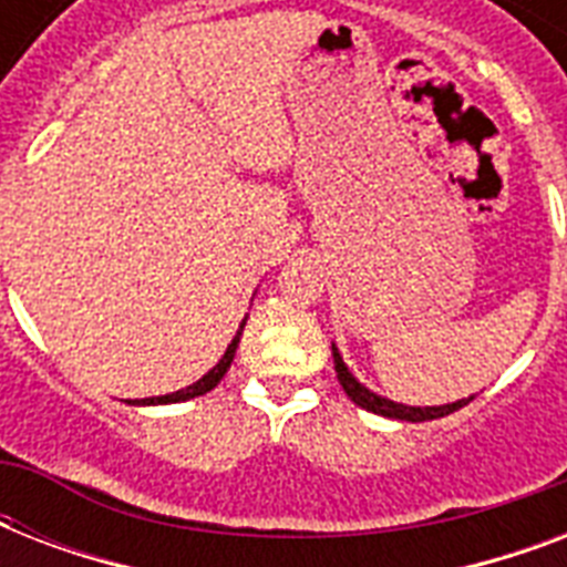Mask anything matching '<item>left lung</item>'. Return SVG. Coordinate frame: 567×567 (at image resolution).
<instances>
[{"mask_svg":"<svg viewBox=\"0 0 567 567\" xmlns=\"http://www.w3.org/2000/svg\"><path fill=\"white\" fill-rule=\"evenodd\" d=\"M332 359H336V373H338V382L341 388L347 391V396L353 400L355 405H362L368 412L373 414H382V417H394V421H412V423H421V421H435V417H444V414L456 412L462 405H467L474 396H467V400H456V403H447V405H405V403H394V400H388V396H379L373 394L371 388H364L359 379L353 377V371L347 368L341 353H338V347L332 344Z\"/></svg>","mask_w":567,"mask_h":567,"instance_id":"left-lung-1","label":"left lung"}]
</instances>
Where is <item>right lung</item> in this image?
Wrapping results in <instances>:
<instances>
[{
    "instance_id": "1",
    "label": "right lung",
    "mask_w": 567,
    "mask_h": 567,
    "mask_svg": "<svg viewBox=\"0 0 567 567\" xmlns=\"http://www.w3.org/2000/svg\"><path fill=\"white\" fill-rule=\"evenodd\" d=\"M244 323H247V318H244ZM244 323H240L238 336L231 338V344L226 347V353H223V359L217 364H214L212 371L205 373L203 379H196L194 385L182 388V391H173V394H162V396H146V400H132V405H167V403H182V400H194V396H203L208 394L217 382H220L223 377H226V371L231 368V359H235V350H238V341H240V332H244Z\"/></svg>"
}]
</instances>
